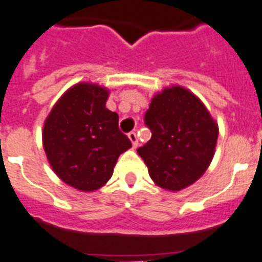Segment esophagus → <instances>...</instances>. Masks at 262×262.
Returning <instances> with one entry per match:
<instances>
[{
  "label": "esophagus",
  "mask_w": 262,
  "mask_h": 262,
  "mask_svg": "<svg viewBox=\"0 0 262 262\" xmlns=\"http://www.w3.org/2000/svg\"><path fill=\"white\" fill-rule=\"evenodd\" d=\"M127 137H129V140H130L132 146H133V149L137 148V145H138V138H137V135H136V132H130V133H129V135H127Z\"/></svg>",
  "instance_id": "34e87169"
}]
</instances>
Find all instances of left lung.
<instances>
[{"label":"left lung","mask_w":262,"mask_h":262,"mask_svg":"<svg viewBox=\"0 0 262 262\" xmlns=\"http://www.w3.org/2000/svg\"><path fill=\"white\" fill-rule=\"evenodd\" d=\"M145 124L151 138L137 153L156 185L179 192L209 168L219 124L193 92L180 85L164 88L151 98Z\"/></svg>","instance_id":"1"}]
</instances>
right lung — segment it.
<instances>
[{
  "label": "right lung",
  "instance_id": "1",
  "mask_svg": "<svg viewBox=\"0 0 262 262\" xmlns=\"http://www.w3.org/2000/svg\"><path fill=\"white\" fill-rule=\"evenodd\" d=\"M109 89L78 82L58 98L42 129V145L53 172L81 192L102 188L121 153L132 148L118 129V114L106 107Z\"/></svg>",
  "mask_w": 262,
  "mask_h": 262
}]
</instances>
